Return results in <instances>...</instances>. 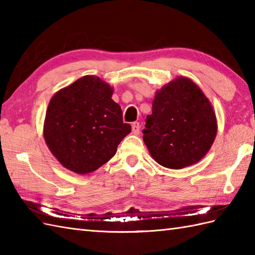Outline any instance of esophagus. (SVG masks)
<instances>
[{
  "label": "esophagus",
  "instance_id": "obj_1",
  "mask_svg": "<svg viewBox=\"0 0 255 255\" xmlns=\"http://www.w3.org/2000/svg\"><path fill=\"white\" fill-rule=\"evenodd\" d=\"M131 127H132V132H133L134 134H138V133L140 132V124H139L138 122L132 123Z\"/></svg>",
  "mask_w": 255,
  "mask_h": 255
}]
</instances>
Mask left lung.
<instances>
[{
  "label": "left lung",
  "instance_id": "obj_1",
  "mask_svg": "<svg viewBox=\"0 0 255 255\" xmlns=\"http://www.w3.org/2000/svg\"><path fill=\"white\" fill-rule=\"evenodd\" d=\"M143 141L162 166L183 169L208 152L217 133L207 97L187 78H177L156 92L145 119Z\"/></svg>",
  "mask_w": 255,
  "mask_h": 255
}]
</instances>
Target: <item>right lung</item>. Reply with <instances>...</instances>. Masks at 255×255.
Listing matches in <instances>:
<instances>
[{
	"label": "right lung",
	"mask_w": 255,
	"mask_h": 255,
	"mask_svg": "<svg viewBox=\"0 0 255 255\" xmlns=\"http://www.w3.org/2000/svg\"><path fill=\"white\" fill-rule=\"evenodd\" d=\"M113 89L100 78L85 75L53 95L47 108L44 137L60 163L79 174L99 169L115 155L130 132Z\"/></svg>",
	"instance_id": "right-lung-1"
}]
</instances>
